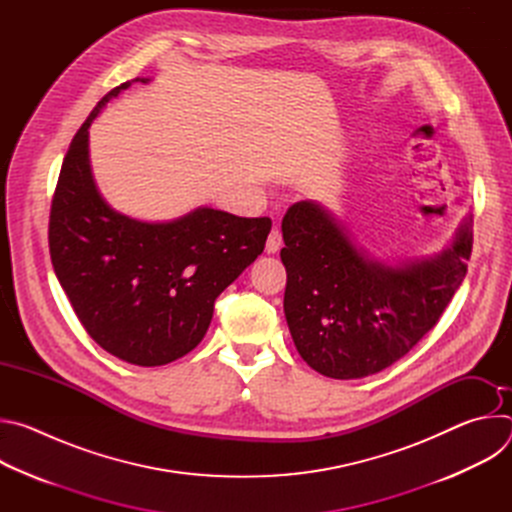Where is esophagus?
<instances>
[{
    "label": "esophagus",
    "mask_w": 512,
    "mask_h": 512,
    "mask_svg": "<svg viewBox=\"0 0 512 512\" xmlns=\"http://www.w3.org/2000/svg\"><path fill=\"white\" fill-rule=\"evenodd\" d=\"M283 247V239H281V233L277 229H273L267 237V243H265V253L267 255H275L279 249Z\"/></svg>",
    "instance_id": "obj_1"
}]
</instances>
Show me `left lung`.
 <instances>
[{"instance_id":"8db88e82","label":"left lung","mask_w":512,"mask_h":512,"mask_svg":"<svg viewBox=\"0 0 512 512\" xmlns=\"http://www.w3.org/2000/svg\"><path fill=\"white\" fill-rule=\"evenodd\" d=\"M281 233L289 334L314 371L340 381L405 356L444 314L472 253L470 216L440 253L405 261L373 257L316 200L291 204Z\"/></svg>"}]
</instances>
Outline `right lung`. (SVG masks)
Listing matches in <instances>:
<instances>
[{"label":"right lung","mask_w":512,"mask_h":512,"mask_svg":"<svg viewBox=\"0 0 512 512\" xmlns=\"http://www.w3.org/2000/svg\"><path fill=\"white\" fill-rule=\"evenodd\" d=\"M137 77L107 93L72 139L50 208L54 273L89 336L109 354L162 367L204 338L214 300L263 253L269 218L198 206L148 223L115 210L99 192L89 127Z\"/></svg>","instance_id":"right-lung-1"}]
</instances>
